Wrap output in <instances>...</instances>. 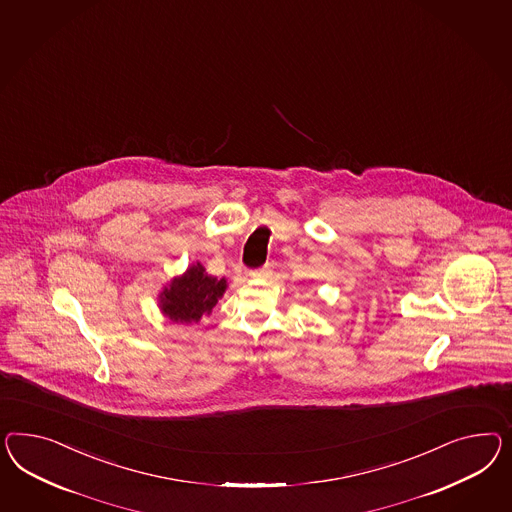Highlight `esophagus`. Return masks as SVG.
Listing matches in <instances>:
<instances>
[{"mask_svg": "<svg viewBox=\"0 0 512 512\" xmlns=\"http://www.w3.org/2000/svg\"><path fill=\"white\" fill-rule=\"evenodd\" d=\"M249 276L268 277L270 276V266H263V268H259V270H253V272H249Z\"/></svg>", "mask_w": 512, "mask_h": 512, "instance_id": "esophagus-1", "label": "esophagus"}]
</instances>
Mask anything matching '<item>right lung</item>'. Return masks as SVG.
<instances>
[{
	"mask_svg": "<svg viewBox=\"0 0 512 512\" xmlns=\"http://www.w3.org/2000/svg\"><path fill=\"white\" fill-rule=\"evenodd\" d=\"M227 289L225 277L208 276L201 263L190 264L158 294L162 315L177 324H192L208 317Z\"/></svg>",
	"mask_w": 512,
	"mask_h": 512,
	"instance_id": "1",
	"label": "right lung"
}]
</instances>
